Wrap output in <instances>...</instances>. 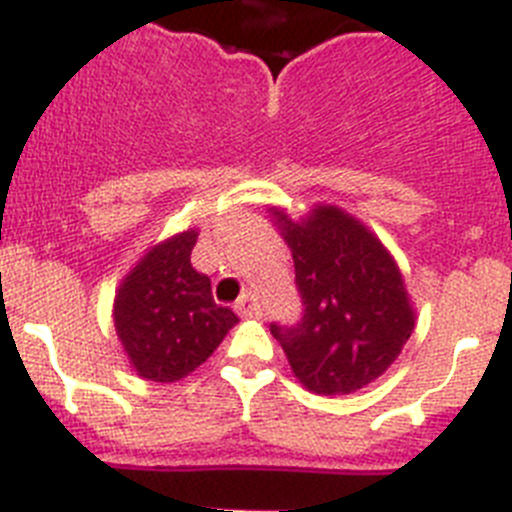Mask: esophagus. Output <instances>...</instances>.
I'll list each match as a JSON object with an SVG mask.
<instances>
[{
	"label": "esophagus",
	"mask_w": 512,
	"mask_h": 512,
	"mask_svg": "<svg viewBox=\"0 0 512 512\" xmlns=\"http://www.w3.org/2000/svg\"><path fill=\"white\" fill-rule=\"evenodd\" d=\"M235 312H238V315H243V318H256V315H261L259 297L251 295V292L241 295V300L235 302Z\"/></svg>",
	"instance_id": "esophagus-1"
}]
</instances>
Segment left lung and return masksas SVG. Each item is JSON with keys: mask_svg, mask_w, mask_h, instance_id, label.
I'll return each mask as SVG.
<instances>
[{"mask_svg": "<svg viewBox=\"0 0 512 512\" xmlns=\"http://www.w3.org/2000/svg\"><path fill=\"white\" fill-rule=\"evenodd\" d=\"M295 259L297 323H271L295 377L318 395H348L400 356L415 328L400 269L359 220L318 207L302 223L274 212Z\"/></svg>", "mask_w": 512, "mask_h": 512, "instance_id": "obj_1", "label": "left lung"}]
</instances>
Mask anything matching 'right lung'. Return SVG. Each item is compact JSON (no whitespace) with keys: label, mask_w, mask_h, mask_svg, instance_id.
Masks as SVG:
<instances>
[{"label":"right lung","mask_w":512,"mask_h":512,"mask_svg":"<svg viewBox=\"0 0 512 512\" xmlns=\"http://www.w3.org/2000/svg\"><path fill=\"white\" fill-rule=\"evenodd\" d=\"M197 230L148 251L120 284L115 330L140 377L176 382L194 372L238 323L212 300L210 279L192 269Z\"/></svg>","instance_id":"add662e5"}]
</instances>
